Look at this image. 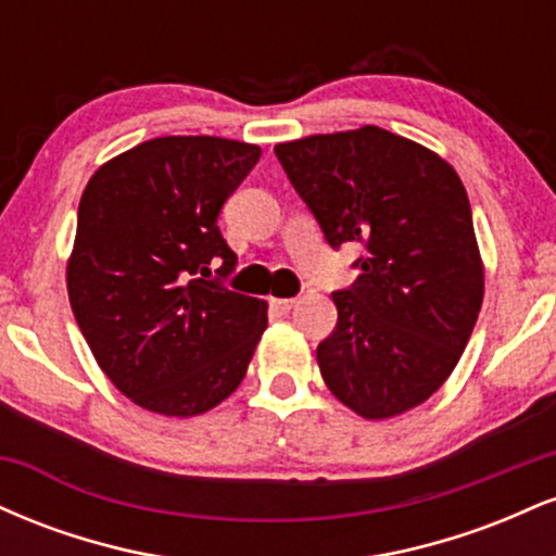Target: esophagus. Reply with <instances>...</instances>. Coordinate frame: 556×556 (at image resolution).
Returning <instances> with one entry per match:
<instances>
[{"instance_id":"obj_1","label":"esophagus","mask_w":556,"mask_h":556,"mask_svg":"<svg viewBox=\"0 0 556 556\" xmlns=\"http://www.w3.org/2000/svg\"><path fill=\"white\" fill-rule=\"evenodd\" d=\"M269 303H271L274 311H279V314H287V311H290L292 305L298 303V300L295 298H271Z\"/></svg>"}]
</instances>
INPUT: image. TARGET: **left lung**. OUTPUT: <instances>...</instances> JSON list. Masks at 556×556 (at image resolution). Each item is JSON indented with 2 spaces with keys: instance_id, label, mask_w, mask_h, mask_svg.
Listing matches in <instances>:
<instances>
[{
  "instance_id": "left-lung-1",
  "label": "left lung",
  "mask_w": 556,
  "mask_h": 556,
  "mask_svg": "<svg viewBox=\"0 0 556 556\" xmlns=\"http://www.w3.org/2000/svg\"><path fill=\"white\" fill-rule=\"evenodd\" d=\"M331 248L366 242L361 277L331 292L316 348L329 392L361 418L424 405L450 379L483 303V258L450 162L376 125L274 146Z\"/></svg>"
}]
</instances>
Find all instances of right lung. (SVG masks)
Masks as SVG:
<instances>
[{
    "mask_svg": "<svg viewBox=\"0 0 556 556\" xmlns=\"http://www.w3.org/2000/svg\"><path fill=\"white\" fill-rule=\"evenodd\" d=\"M261 149L216 136L138 143L93 172L78 206L67 295L99 368L127 400L193 418L245 379L269 316L216 271L235 256L216 219Z\"/></svg>",
    "mask_w": 556,
    "mask_h": 556,
    "instance_id": "obj_1",
    "label": "right lung"
}]
</instances>
